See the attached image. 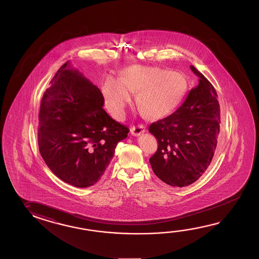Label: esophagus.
Segmentation results:
<instances>
[{
  "instance_id": "34e87169",
  "label": "esophagus",
  "mask_w": 259,
  "mask_h": 259,
  "mask_svg": "<svg viewBox=\"0 0 259 259\" xmlns=\"http://www.w3.org/2000/svg\"><path fill=\"white\" fill-rule=\"evenodd\" d=\"M145 131H146V128H145L144 124H138V125H136V126L134 125L131 128V134H132L133 136H136V137L140 136L141 134L145 133Z\"/></svg>"
}]
</instances>
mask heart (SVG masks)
I'll list each match as a JSON object with an SVG mask.
<instances>
[{
  "label": "heart",
  "mask_w": 259,
  "mask_h": 259,
  "mask_svg": "<svg viewBox=\"0 0 259 259\" xmlns=\"http://www.w3.org/2000/svg\"><path fill=\"white\" fill-rule=\"evenodd\" d=\"M185 75L169 69L134 65L125 70L122 78L108 76L102 94L111 114L123 115L124 109L138 93V105L146 116L161 119L179 107L187 90Z\"/></svg>",
  "instance_id": "b5f03b06"
}]
</instances>
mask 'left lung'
I'll list each match as a JSON object with an SVG mask.
<instances>
[{
  "instance_id": "obj_1",
  "label": "left lung",
  "mask_w": 259,
  "mask_h": 259,
  "mask_svg": "<svg viewBox=\"0 0 259 259\" xmlns=\"http://www.w3.org/2000/svg\"><path fill=\"white\" fill-rule=\"evenodd\" d=\"M199 77L176 111L148 128L158 141V150L149 158L154 174L170 186L195 183L210 165L220 141L221 114L216 90L191 65Z\"/></svg>"
}]
</instances>
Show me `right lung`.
Masks as SVG:
<instances>
[{
    "instance_id": "obj_1",
    "label": "right lung",
    "mask_w": 259,
    "mask_h": 259,
    "mask_svg": "<svg viewBox=\"0 0 259 259\" xmlns=\"http://www.w3.org/2000/svg\"><path fill=\"white\" fill-rule=\"evenodd\" d=\"M50 84L38 113L40 155L64 183L80 188L95 185L129 129L109 116L100 89L69 62Z\"/></svg>"
}]
</instances>
